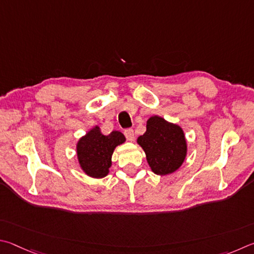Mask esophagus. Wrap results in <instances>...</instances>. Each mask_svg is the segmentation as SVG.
Returning <instances> with one entry per match:
<instances>
[{"mask_svg":"<svg viewBox=\"0 0 254 254\" xmlns=\"http://www.w3.org/2000/svg\"><path fill=\"white\" fill-rule=\"evenodd\" d=\"M124 134H125V136H126V138L128 140H130V141L134 140L135 135H134V130H132L131 128H127V129H125Z\"/></svg>","mask_w":254,"mask_h":254,"instance_id":"esophagus-1","label":"esophagus"}]
</instances>
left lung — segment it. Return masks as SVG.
I'll use <instances>...</instances> for the list:
<instances>
[{"instance_id":"obj_1","label":"left lung","mask_w":254,"mask_h":254,"mask_svg":"<svg viewBox=\"0 0 254 254\" xmlns=\"http://www.w3.org/2000/svg\"><path fill=\"white\" fill-rule=\"evenodd\" d=\"M152 171L167 175L179 170L186 156V140L182 128L158 116L150 117L147 130L137 139Z\"/></svg>"}]
</instances>
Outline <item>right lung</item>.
Returning <instances> with one entry per match:
<instances>
[{"label":"right lung","mask_w":254,"mask_h":254,"mask_svg":"<svg viewBox=\"0 0 254 254\" xmlns=\"http://www.w3.org/2000/svg\"><path fill=\"white\" fill-rule=\"evenodd\" d=\"M125 140V136L120 131H113L105 136L96 126L77 145L79 164L83 172L95 179L105 177L111 166V155L115 147Z\"/></svg>","instance_id":"right-lung-1"}]
</instances>
